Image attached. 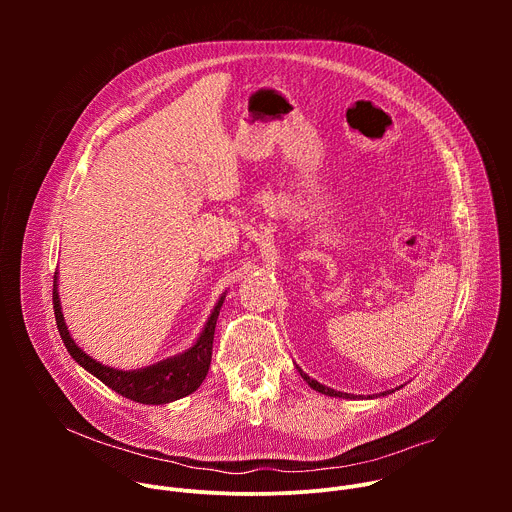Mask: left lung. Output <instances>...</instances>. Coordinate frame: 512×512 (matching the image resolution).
I'll return each mask as SVG.
<instances>
[{
    "label": "left lung",
    "instance_id": "left-lung-1",
    "mask_svg": "<svg viewBox=\"0 0 512 512\" xmlns=\"http://www.w3.org/2000/svg\"><path fill=\"white\" fill-rule=\"evenodd\" d=\"M298 371H300V375H302V379L314 389V391H318V393H322V395H328V397H340V399H360L362 395H350V393H342V391H334V389H330V387H326V385H322V383H318V381H314V379H310L300 367H298ZM403 387V385H401ZM399 387V389H401ZM389 393H393V391H383L381 395L385 397V395H389ZM367 399H375V395H367Z\"/></svg>",
    "mask_w": 512,
    "mask_h": 512
}]
</instances>
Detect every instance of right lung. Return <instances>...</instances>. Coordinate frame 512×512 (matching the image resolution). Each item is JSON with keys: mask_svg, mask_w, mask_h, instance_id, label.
Returning a JSON list of instances; mask_svg holds the SVG:
<instances>
[{"mask_svg": "<svg viewBox=\"0 0 512 512\" xmlns=\"http://www.w3.org/2000/svg\"><path fill=\"white\" fill-rule=\"evenodd\" d=\"M58 273V271H56ZM58 275H54V289H52V304H54V316H56V326L60 332V338L70 352V356L75 358L85 371L95 375L101 383H105L111 391L143 405H164L172 403L176 399H182L190 393H194L202 381L206 379L208 367H210V358H212V340H214V328L218 320V312H221V306L225 302V294L218 298L214 310L210 312L208 322L204 324V330L196 338V342L184 350L182 354L170 356L166 360H160L156 364H150V367L135 369V371H119L113 367H107L103 362H97L93 356H89L79 344L72 340L62 308H60V298H58Z\"/></svg>", "mask_w": 512, "mask_h": 512, "instance_id": "obj_1", "label": "right lung"}]
</instances>
